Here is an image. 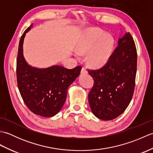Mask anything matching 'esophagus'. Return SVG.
Wrapping results in <instances>:
<instances>
[{
  "mask_svg": "<svg viewBox=\"0 0 153 153\" xmlns=\"http://www.w3.org/2000/svg\"><path fill=\"white\" fill-rule=\"evenodd\" d=\"M81 73H82V74H87V73H88V71H87V70H86V68L85 67H83L82 69V71H81Z\"/></svg>",
  "mask_w": 153,
  "mask_h": 153,
  "instance_id": "esophagus-1",
  "label": "esophagus"
}]
</instances>
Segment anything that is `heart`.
Here are the masks:
<instances>
[{"mask_svg":"<svg viewBox=\"0 0 153 153\" xmlns=\"http://www.w3.org/2000/svg\"><path fill=\"white\" fill-rule=\"evenodd\" d=\"M114 39L111 35L105 33L99 28L92 27L87 30L76 46L79 54L88 52L87 58L95 66H102L110 59L114 47Z\"/></svg>","mask_w":153,"mask_h":153,"instance_id":"b5f03b06","label":"heart"}]
</instances>
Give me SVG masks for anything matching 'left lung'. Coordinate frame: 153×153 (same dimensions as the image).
<instances>
[{
    "label": "left lung",
    "mask_w": 153,
    "mask_h": 153,
    "mask_svg": "<svg viewBox=\"0 0 153 153\" xmlns=\"http://www.w3.org/2000/svg\"><path fill=\"white\" fill-rule=\"evenodd\" d=\"M137 60L135 42L128 32L119 39L118 45L105 66L88 70L94 80L89 103L97 118L115 119L128 106L134 92Z\"/></svg>",
    "instance_id": "obj_1"
}]
</instances>
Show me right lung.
Returning a JSON list of instances; mask_svg holds the SVG:
<instances>
[{
  "mask_svg": "<svg viewBox=\"0 0 153 153\" xmlns=\"http://www.w3.org/2000/svg\"><path fill=\"white\" fill-rule=\"evenodd\" d=\"M24 31L19 43L16 76L18 87L23 100L32 112L43 117H52L60 111L66 101L68 89L80 74L82 66L73 69L60 66L36 68L30 66L23 55Z\"/></svg>",
  "mask_w": 153,
  "mask_h": 153,
  "instance_id": "right-lung-1",
  "label": "right lung"
}]
</instances>
